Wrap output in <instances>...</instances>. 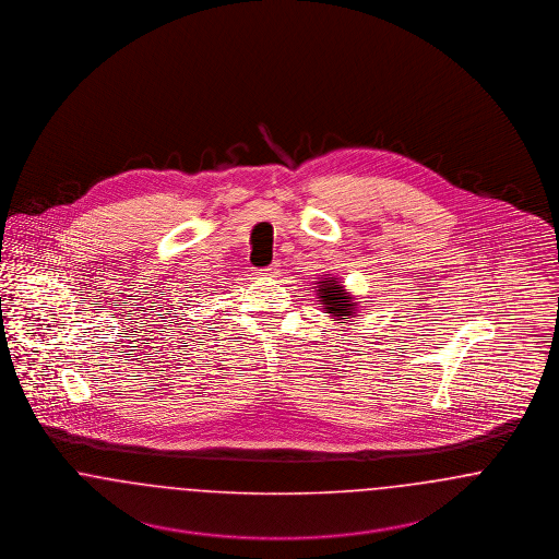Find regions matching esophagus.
<instances>
[{
	"mask_svg": "<svg viewBox=\"0 0 559 559\" xmlns=\"http://www.w3.org/2000/svg\"><path fill=\"white\" fill-rule=\"evenodd\" d=\"M276 266H267L264 270H260V276H276Z\"/></svg>",
	"mask_w": 559,
	"mask_h": 559,
	"instance_id": "esophagus-1",
	"label": "esophagus"
}]
</instances>
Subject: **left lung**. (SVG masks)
<instances>
[{
	"label": "left lung",
	"instance_id": "left-lung-1",
	"mask_svg": "<svg viewBox=\"0 0 559 559\" xmlns=\"http://www.w3.org/2000/svg\"><path fill=\"white\" fill-rule=\"evenodd\" d=\"M319 299L324 304V312L335 317V319H352L354 312V299L347 295L346 289L335 281L326 278L319 283Z\"/></svg>",
	"mask_w": 559,
	"mask_h": 559
}]
</instances>
